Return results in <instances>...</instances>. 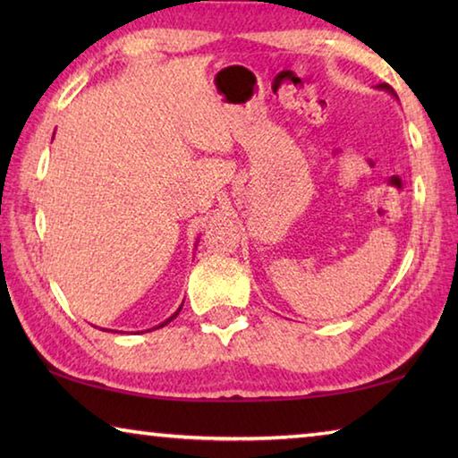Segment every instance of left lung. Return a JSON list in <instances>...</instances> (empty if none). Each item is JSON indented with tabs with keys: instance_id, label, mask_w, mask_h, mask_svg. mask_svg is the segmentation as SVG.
<instances>
[{
	"instance_id": "left-lung-1",
	"label": "left lung",
	"mask_w": 458,
	"mask_h": 458,
	"mask_svg": "<svg viewBox=\"0 0 458 458\" xmlns=\"http://www.w3.org/2000/svg\"><path fill=\"white\" fill-rule=\"evenodd\" d=\"M377 89H379V90H386V92H390L392 97H396V92H394V89L390 87V84H386V82H384V84H377Z\"/></svg>"
}]
</instances>
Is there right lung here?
<instances>
[{
	"mask_svg": "<svg viewBox=\"0 0 458 458\" xmlns=\"http://www.w3.org/2000/svg\"><path fill=\"white\" fill-rule=\"evenodd\" d=\"M182 307H183V303H182V305H180V309H177V311H175V313H174V315H172V317H169V319H165V321H164V323H159V325H157V327H151V329H147V331H153V329H159V327H165V325H167V323H172V321H174V319H175V317H177V315H180V311H182ZM103 331H106V329H103Z\"/></svg>",
	"mask_w": 458,
	"mask_h": 458,
	"instance_id": "1",
	"label": "right lung"
}]
</instances>
